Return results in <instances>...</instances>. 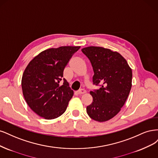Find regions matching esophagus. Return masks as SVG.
I'll list each match as a JSON object with an SVG mask.
<instances>
[{"label":"esophagus","instance_id":"1","mask_svg":"<svg viewBox=\"0 0 158 158\" xmlns=\"http://www.w3.org/2000/svg\"><path fill=\"white\" fill-rule=\"evenodd\" d=\"M86 93V90H84V89H81L77 91V94H79V95H81V94H83Z\"/></svg>","mask_w":158,"mask_h":158}]
</instances>
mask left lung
Wrapping results in <instances>:
<instances>
[{"label":"left lung","instance_id":"left-lung-1","mask_svg":"<svg viewBox=\"0 0 158 158\" xmlns=\"http://www.w3.org/2000/svg\"><path fill=\"white\" fill-rule=\"evenodd\" d=\"M92 64L93 84L98 90L90 91L93 102L86 107L91 119L104 122L113 118L125 104L132 86V69L118 52L100 47L81 49Z\"/></svg>","mask_w":158,"mask_h":158}]
</instances>
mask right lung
<instances>
[{
    "mask_svg": "<svg viewBox=\"0 0 158 158\" xmlns=\"http://www.w3.org/2000/svg\"><path fill=\"white\" fill-rule=\"evenodd\" d=\"M79 48L65 46L45 50L25 68L22 79L23 94L29 108L40 117L53 119L65 112L73 91L63 78L64 70Z\"/></svg>",
    "mask_w": 158,
    "mask_h": 158,
    "instance_id": "right-lung-1",
    "label": "right lung"
}]
</instances>
